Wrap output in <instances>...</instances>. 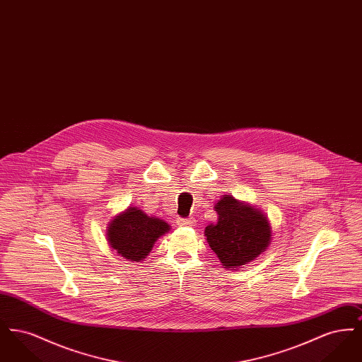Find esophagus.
Instances as JSON below:
<instances>
[{"label":"esophagus","mask_w":362,"mask_h":362,"mask_svg":"<svg viewBox=\"0 0 362 362\" xmlns=\"http://www.w3.org/2000/svg\"><path fill=\"white\" fill-rule=\"evenodd\" d=\"M177 225H180V226H194L195 220L194 218H179Z\"/></svg>","instance_id":"esophagus-1"}]
</instances>
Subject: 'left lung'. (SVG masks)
<instances>
[{
	"instance_id": "left-lung-1",
	"label": "left lung",
	"mask_w": 362,
	"mask_h": 362,
	"mask_svg": "<svg viewBox=\"0 0 362 362\" xmlns=\"http://www.w3.org/2000/svg\"><path fill=\"white\" fill-rule=\"evenodd\" d=\"M214 210L217 221L205 228V238L225 269H241L269 248L273 230L260 209L224 195L217 201Z\"/></svg>"
}]
</instances>
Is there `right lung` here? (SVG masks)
<instances>
[{"label": "right lung", "mask_w": 362, "mask_h": 362, "mask_svg": "<svg viewBox=\"0 0 362 362\" xmlns=\"http://www.w3.org/2000/svg\"><path fill=\"white\" fill-rule=\"evenodd\" d=\"M171 230V225L129 206L112 217L107 226V241L118 255L129 262H141L149 255L156 241Z\"/></svg>", "instance_id": "right-lung-1"}]
</instances>
